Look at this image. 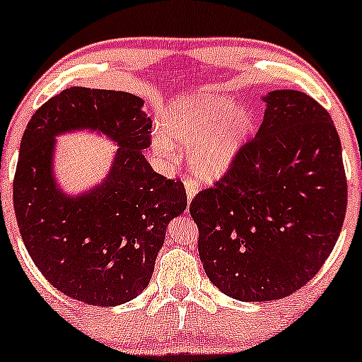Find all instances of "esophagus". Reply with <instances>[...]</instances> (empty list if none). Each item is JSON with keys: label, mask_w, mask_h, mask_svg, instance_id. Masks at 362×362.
<instances>
[{"label": "esophagus", "mask_w": 362, "mask_h": 362, "mask_svg": "<svg viewBox=\"0 0 362 362\" xmlns=\"http://www.w3.org/2000/svg\"><path fill=\"white\" fill-rule=\"evenodd\" d=\"M185 192H187V200H192V197L195 194H197V190H199V187H197V182L195 180H192V178H185Z\"/></svg>", "instance_id": "34e87169"}]
</instances>
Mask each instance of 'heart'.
Instances as JSON below:
<instances>
[{"mask_svg": "<svg viewBox=\"0 0 362 362\" xmlns=\"http://www.w3.org/2000/svg\"><path fill=\"white\" fill-rule=\"evenodd\" d=\"M252 133V117L238 111L233 99L221 94L194 93L170 106L162 133L151 138V151L167 167L177 165L180 150H190L189 167L202 184L219 180L230 168Z\"/></svg>", "mask_w": 362, "mask_h": 362, "instance_id": "1", "label": "heart"}]
</instances>
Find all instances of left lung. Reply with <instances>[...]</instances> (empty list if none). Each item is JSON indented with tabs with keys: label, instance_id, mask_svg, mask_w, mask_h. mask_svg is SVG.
Returning a JSON list of instances; mask_svg holds the SVG:
<instances>
[{
	"label": "left lung",
	"instance_id": "left-lung-1",
	"mask_svg": "<svg viewBox=\"0 0 362 362\" xmlns=\"http://www.w3.org/2000/svg\"><path fill=\"white\" fill-rule=\"evenodd\" d=\"M263 99L256 136L189 207L207 278L243 302L307 285L332 252L347 207L341 139L327 110L291 89Z\"/></svg>",
	"mask_w": 362,
	"mask_h": 362
}]
</instances>
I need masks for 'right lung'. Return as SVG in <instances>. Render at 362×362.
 <instances>
[{
	"instance_id": "add662e5",
	"label": "right lung",
	"mask_w": 362,
	"mask_h": 362,
	"mask_svg": "<svg viewBox=\"0 0 362 362\" xmlns=\"http://www.w3.org/2000/svg\"><path fill=\"white\" fill-rule=\"evenodd\" d=\"M141 106L128 93L71 87L35 111L21 138L13 180L21 239L52 286L89 305H121L146 288L170 219L187 207L182 180L143 155L151 119ZM82 127L120 148L107 180L71 198L56 189L51 156L57 134Z\"/></svg>"
}]
</instances>
